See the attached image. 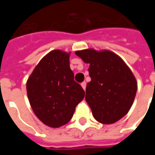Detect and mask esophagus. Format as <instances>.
Returning a JSON list of instances; mask_svg holds the SVG:
<instances>
[{"label": "esophagus", "mask_w": 155, "mask_h": 155, "mask_svg": "<svg viewBox=\"0 0 155 155\" xmlns=\"http://www.w3.org/2000/svg\"><path fill=\"white\" fill-rule=\"evenodd\" d=\"M81 87L84 89V91H85V88H86V83H85V82H82V83H81Z\"/></svg>", "instance_id": "obj_1"}]
</instances>
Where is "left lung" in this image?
Wrapping results in <instances>:
<instances>
[{
  "label": "left lung",
  "instance_id": "8db88e82",
  "mask_svg": "<svg viewBox=\"0 0 155 155\" xmlns=\"http://www.w3.org/2000/svg\"><path fill=\"white\" fill-rule=\"evenodd\" d=\"M91 78L86 85L85 100L98 122L110 124L122 119L133 104L137 81L130 67L114 52L90 48L75 51Z\"/></svg>",
  "mask_w": 155,
  "mask_h": 155
}]
</instances>
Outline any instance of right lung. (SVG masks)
<instances>
[{
	"label": "right lung",
	"mask_w": 155,
	"mask_h": 155,
	"mask_svg": "<svg viewBox=\"0 0 155 155\" xmlns=\"http://www.w3.org/2000/svg\"><path fill=\"white\" fill-rule=\"evenodd\" d=\"M70 55L71 52L51 51L40 61L26 82L32 110L51 128L67 124L84 97V90L74 81Z\"/></svg>",
	"instance_id": "add662e5"
}]
</instances>
